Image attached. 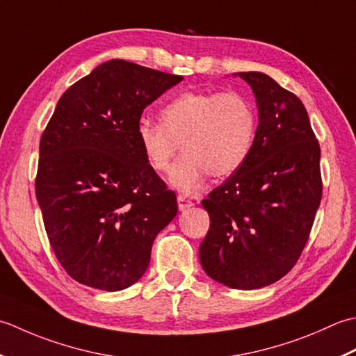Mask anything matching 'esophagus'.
<instances>
[{"label": "esophagus", "mask_w": 356, "mask_h": 356, "mask_svg": "<svg viewBox=\"0 0 356 356\" xmlns=\"http://www.w3.org/2000/svg\"><path fill=\"white\" fill-rule=\"evenodd\" d=\"M193 206V201L188 200L184 195H178V209L179 210H186L188 207Z\"/></svg>", "instance_id": "obj_1"}]
</instances>
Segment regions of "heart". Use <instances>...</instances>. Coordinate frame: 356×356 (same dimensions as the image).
I'll return each instance as SVG.
<instances>
[{"mask_svg":"<svg viewBox=\"0 0 356 356\" xmlns=\"http://www.w3.org/2000/svg\"><path fill=\"white\" fill-rule=\"evenodd\" d=\"M161 122L143 117L136 140L152 169L164 172L179 149L169 183L183 193L202 187L207 173L229 177L248 159L255 140L257 117L250 101L238 92H186L159 112Z\"/></svg>","mask_w":356,"mask_h":356,"instance_id":"b5f03b06","label":"heart"}]
</instances>
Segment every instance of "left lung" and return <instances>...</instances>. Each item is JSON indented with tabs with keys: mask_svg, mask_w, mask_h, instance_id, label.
Wrapping results in <instances>:
<instances>
[{
	"mask_svg": "<svg viewBox=\"0 0 356 356\" xmlns=\"http://www.w3.org/2000/svg\"><path fill=\"white\" fill-rule=\"evenodd\" d=\"M257 98L250 154L202 200L210 227L200 261L221 284L252 290L298 261L321 202L320 144L301 99L261 72H238Z\"/></svg>",
	"mask_w": 356,
	"mask_h": 356,
	"instance_id": "8db88e82",
	"label": "left lung"
}]
</instances>
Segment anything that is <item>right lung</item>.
<instances>
[{
	"mask_svg": "<svg viewBox=\"0 0 356 356\" xmlns=\"http://www.w3.org/2000/svg\"><path fill=\"white\" fill-rule=\"evenodd\" d=\"M183 76L124 60L99 64L63 93L40 141L36 200L72 278L117 292L140 280L177 197L144 159L143 111Z\"/></svg>",
	"mask_w": 356,
	"mask_h": 356,
	"instance_id": "obj_1",
	"label": "right lung"
}]
</instances>
